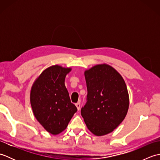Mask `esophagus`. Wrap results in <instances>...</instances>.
<instances>
[{"mask_svg":"<svg viewBox=\"0 0 160 160\" xmlns=\"http://www.w3.org/2000/svg\"><path fill=\"white\" fill-rule=\"evenodd\" d=\"M76 107L78 108V110H80V102H77L76 104Z\"/></svg>","mask_w":160,"mask_h":160,"instance_id":"34e87169","label":"esophagus"}]
</instances>
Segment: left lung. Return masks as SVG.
<instances>
[{"instance_id":"obj_1","label":"left lung","mask_w":160,"mask_h":160,"mask_svg":"<svg viewBox=\"0 0 160 160\" xmlns=\"http://www.w3.org/2000/svg\"><path fill=\"white\" fill-rule=\"evenodd\" d=\"M87 102L81 115L89 130L97 136L117 128L127 113L129 99L127 85L113 67L98 64L84 72Z\"/></svg>"}]
</instances>
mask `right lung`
Wrapping results in <instances>:
<instances>
[{
  "label": "right lung",
  "instance_id": "right-lung-1",
  "mask_svg": "<svg viewBox=\"0 0 160 160\" xmlns=\"http://www.w3.org/2000/svg\"><path fill=\"white\" fill-rule=\"evenodd\" d=\"M70 68H47L33 84L30 101L36 118L50 133L57 135L67 127L77 107L71 102L64 85Z\"/></svg>",
  "mask_w": 160,
  "mask_h": 160
}]
</instances>
